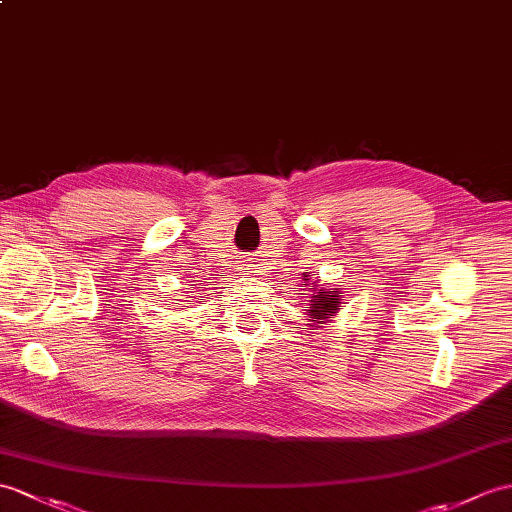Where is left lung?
Here are the masks:
<instances>
[{
	"label": "left lung",
	"mask_w": 512,
	"mask_h": 512,
	"mask_svg": "<svg viewBox=\"0 0 512 512\" xmlns=\"http://www.w3.org/2000/svg\"><path fill=\"white\" fill-rule=\"evenodd\" d=\"M307 281V279H305ZM303 285H307V283H303ZM310 290L314 292L312 294V301H310V316L312 318H318L320 323H323L325 318H329V316H334L338 310H340V299H338V294H334V292H323V290H318L316 292V288L314 285H310Z\"/></svg>",
	"instance_id": "8db88e82"
}]
</instances>
